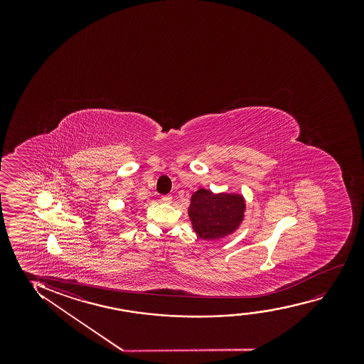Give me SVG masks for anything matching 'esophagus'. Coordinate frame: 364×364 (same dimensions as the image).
Returning a JSON list of instances; mask_svg holds the SVG:
<instances>
[{
    "label": "esophagus",
    "instance_id": "esophagus-1",
    "mask_svg": "<svg viewBox=\"0 0 364 364\" xmlns=\"http://www.w3.org/2000/svg\"><path fill=\"white\" fill-rule=\"evenodd\" d=\"M161 201H163V203H165V204H170V203H171V200H173V198H171V195H163V196H161Z\"/></svg>",
    "mask_w": 364,
    "mask_h": 364
}]
</instances>
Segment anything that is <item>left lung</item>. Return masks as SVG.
<instances>
[{"mask_svg":"<svg viewBox=\"0 0 364 364\" xmlns=\"http://www.w3.org/2000/svg\"><path fill=\"white\" fill-rule=\"evenodd\" d=\"M245 201L240 195H215L200 189L191 196L189 216L201 239L214 240L231 234L244 218Z\"/></svg>","mask_w":364,"mask_h":364,"instance_id":"left-lung-1","label":"left lung"}]
</instances>
